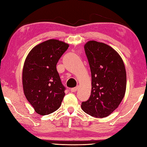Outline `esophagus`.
Returning a JSON list of instances; mask_svg holds the SVG:
<instances>
[{
	"label": "esophagus",
	"instance_id": "esophagus-1",
	"mask_svg": "<svg viewBox=\"0 0 147 147\" xmlns=\"http://www.w3.org/2000/svg\"><path fill=\"white\" fill-rule=\"evenodd\" d=\"M71 92H76L78 90V87L71 88Z\"/></svg>",
	"mask_w": 147,
	"mask_h": 147
}]
</instances>
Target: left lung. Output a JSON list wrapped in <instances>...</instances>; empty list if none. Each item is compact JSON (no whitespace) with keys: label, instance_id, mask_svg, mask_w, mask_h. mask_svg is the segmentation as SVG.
Instances as JSON below:
<instances>
[{"label":"left lung","instance_id":"obj_1","mask_svg":"<svg viewBox=\"0 0 147 147\" xmlns=\"http://www.w3.org/2000/svg\"><path fill=\"white\" fill-rule=\"evenodd\" d=\"M90 65V98L82 103L89 115L104 118L119 107L126 90V71L120 55L108 45L89 41L84 46Z\"/></svg>","mask_w":147,"mask_h":147}]
</instances>
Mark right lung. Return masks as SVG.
Instances as JSON below:
<instances>
[{
	"mask_svg": "<svg viewBox=\"0 0 147 147\" xmlns=\"http://www.w3.org/2000/svg\"><path fill=\"white\" fill-rule=\"evenodd\" d=\"M69 45L49 39L34 47L25 60L22 72L24 92L37 113L50 114L58 110L65 96L56 65Z\"/></svg>",
	"mask_w": 147,
	"mask_h": 147,
	"instance_id": "add662e5",
	"label": "right lung"
}]
</instances>
